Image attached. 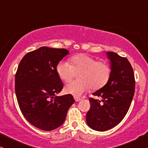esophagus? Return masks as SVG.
Segmentation results:
<instances>
[{
	"mask_svg": "<svg viewBox=\"0 0 148 148\" xmlns=\"http://www.w3.org/2000/svg\"><path fill=\"white\" fill-rule=\"evenodd\" d=\"M82 99L80 98H78V97H75V102H79V101H80Z\"/></svg>",
	"mask_w": 148,
	"mask_h": 148,
	"instance_id": "esophagus-1",
	"label": "esophagus"
}]
</instances>
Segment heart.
Segmentation results:
<instances>
[{
  "mask_svg": "<svg viewBox=\"0 0 148 148\" xmlns=\"http://www.w3.org/2000/svg\"><path fill=\"white\" fill-rule=\"evenodd\" d=\"M70 62L60 61L56 66L59 77L67 82L73 77L75 72H79L78 81L68 83L64 90L75 96H80L92 88L100 90L110 79L111 68L105 61H97L96 58L86 54H78L70 58Z\"/></svg>",
  "mask_w": 148,
  "mask_h": 148,
  "instance_id": "obj_1",
  "label": "heart"
}]
</instances>
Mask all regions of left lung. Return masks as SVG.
I'll list each match as a JSON object with an SVG mask.
<instances>
[{
    "label": "left lung",
    "instance_id": "obj_1",
    "mask_svg": "<svg viewBox=\"0 0 148 148\" xmlns=\"http://www.w3.org/2000/svg\"><path fill=\"white\" fill-rule=\"evenodd\" d=\"M110 60L111 75L105 86L93 93L100 100L89 99L90 109L87 112L88 126L98 131H105L116 126L128 112L135 93V76L127 58L113 52H107Z\"/></svg>",
    "mask_w": 148,
    "mask_h": 148
}]
</instances>
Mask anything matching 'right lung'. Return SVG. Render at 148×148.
<instances>
[{"mask_svg":"<svg viewBox=\"0 0 148 148\" xmlns=\"http://www.w3.org/2000/svg\"><path fill=\"white\" fill-rule=\"evenodd\" d=\"M69 53L64 48L42 46L26 54L18 66L15 90L20 110L28 122L42 130L62 125L75 102L71 94L55 96L63 88L56 66Z\"/></svg>","mask_w":148,"mask_h":148,"instance_id":"obj_1","label":"right lung"}]
</instances>
